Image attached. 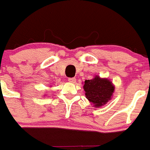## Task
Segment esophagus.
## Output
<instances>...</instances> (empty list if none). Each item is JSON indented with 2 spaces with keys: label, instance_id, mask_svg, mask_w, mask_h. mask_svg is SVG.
I'll return each instance as SVG.
<instances>
[{
  "label": "esophagus",
  "instance_id": "34e87169",
  "mask_svg": "<svg viewBox=\"0 0 150 150\" xmlns=\"http://www.w3.org/2000/svg\"><path fill=\"white\" fill-rule=\"evenodd\" d=\"M75 81H76L75 78H70V79H69V81L70 83H75Z\"/></svg>",
  "mask_w": 150,
  "mask_h": 150
}]
</instances>
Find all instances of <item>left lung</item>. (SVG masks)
<instances>
[{"instance_id":"1","label":"left lung","mask_w":150,"mask_h":150,"mask_svg":"<svg viewBox=\"0 0 150 150\" xmlns=\"http://www.w3.org/2000/svg\"><path fill=\"white\" fill-rule=\"evenodd\" d=\"M83 88L88 100L94 108H100L112 98L115 86L107 78L96 75L92 79L86 80Z\"/></svg>"}]
</instances>
